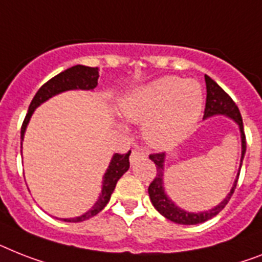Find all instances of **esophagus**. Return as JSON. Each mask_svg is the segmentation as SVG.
<instances>
[{"label": "esophagus", "instance_id": "obj_1", "mask_svg": "<svg viewBox=\"0 0 262 262\" xmlns=\"http://www.w3.org/2000/svg\"><path fill=\"white\" fill-rule=\"evenodd\" d=\"M146 157V154H144L143 151H139V150H133L131 151V157H129V162L131 163H134V162H136L139 158H144Z\"/></svg>", "mask_w": 262, "mask_h": 262}]
</instances>
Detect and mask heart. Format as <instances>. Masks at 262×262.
I'll return each mask as SVG.
<instances>
[{
  "label": "heart",
  "mask_w": 262,
  "mask_h": 262,
  "mask_svg": "<svg viewBox=\"0 0 262 262\" xmlns=\"http://www.w3.org/2000/svg\"><path fill=\"white\" fill-rule=\"evenodd\" d=\"M204 107V92L193 79L165 76L128 92L120 103L123 116L144 123L143 136L155 148H168L191 134Z\"/></svg>",
  "instance_id": "heart-1"
}]
</instances>
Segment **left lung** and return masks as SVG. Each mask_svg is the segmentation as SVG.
Masks as SVG:
<instances>
[{"mask_svg": "<svg viewBox=\"0 0 262 262\" xmlns=\"http://www.w3.org/2000/svg\"><path fill=\"white\" fill-rule=\"evenodd\" d=\"M205 81H206V105H205V115L204 119L210 118L214 115H226L230 119H233L239 127V131H241V142H243V154H241V165L239 168L243 166V159L245 157L246 151V139H245V133H244V124H243V118H241V114H239V110L237 107L233 99L229 96L224 90H222L220 85H218L213 79L205 75ZM150 159L155 163L157 166V175H155L154 181L150 183L148 186V194H150V200L154 205V207L157 209L159 213L166 217L170 221L175 222V224L181 225H196L202 224V222L207 221L213 218L214 215H217L220 211L224 209L228 202L232 198L233 193H234L235 186L238 182L239 177V170L238 174H237V178L234 181V185H233L230 193L226 195L221 204L217 205V206L211 209L209 211H202V213H187V211L179 209L178 206H175V204L172 202L170 198L167 196V194L165 193V187H163V162H165V154L163 152H157V154H150Z\"/></svg>", "mask_w": 262, "mask_h": 262, "instance_id": "left-lung-1", "label": "left lung"}]
</instances>
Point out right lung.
I'll use <instances>...</instances> for the list:
<instances>
[{
  "label": "right lung",
  "mask_w": 262,
  "mask_h": 262,
  "mask_svg": "<svg viewBox=\"0 0 262 262\" xmlns=\"http://www.w3.org/2000/svg\"><path fill=\"white\" fill-rule=\"evenodd\" d=\"M97 79H99V68L97 67H85V66H75L71 68L66 69L64 72L58 73L55 77H52L48 80L44 85H41L40 90L37 91V94L34 95L33 100L30 103L28 114L25 116L21 126V146H23V139L25 129H27L29 119L33 114V111L41 103H44L45 100H48L49 97L55 96V95L64 92V91L69 90H94L97 85ZM129 154L131 151H128L127 154H115L112 157V161L108 166L107 171L103 178V189H101V194L99 196L96 204L92 206L91 210L87 213H84L83 215L76 218H64L62 221L66 222H81L85 221L88 218L94 217L97 213H100L108 204V201L111 198V194L115 190V186L118 181L120 179L124 172L129 168Z\"/></svg>",
  "instance_id": "1"
}]
</instances>
